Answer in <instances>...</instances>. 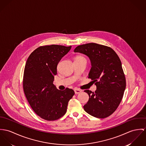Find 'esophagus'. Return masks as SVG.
<instances>
[{
    "instance_id": "34e87169",
    "label": "esophagus",
    "mask_w": 146,
    "mask_h": 146,
    "mask_svg": "<svg viewBox=\"0 0 146 146\" xmlns=\"http://www.w3.org/2000/svg\"><path fill=\"white\" fill-rule=\"evenodd\" d=\"M81 92H82V91H81V90H77V89L74 90V92H75V94H80Z\"/></svg>"
}]
</instances>
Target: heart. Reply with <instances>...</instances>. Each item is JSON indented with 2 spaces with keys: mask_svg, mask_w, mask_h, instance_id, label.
Wrapping results in <instances>:
<instances>
[{
  "mask_svg": "<svg viewBox=\"0 0 146 146\" xmlns=\"http://www.w3.org/2000/svg\"><path fill=\"white\" fill-rule=\"evenodd\" d=\"M78 58H83V57H78Z\"/></svg>",
  "mask_w": 146,
  "mask_h": 146,
  "instance_id": "b5f03b06",
  "label": "heart"
}]
</instances>
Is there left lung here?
<instances>
[{
  "instance_id": "obj_1",
  "label": "left lung",
  "mask_w": 146,
  "mask_h": 146,
  "mask_svg": "<svg viewBox=\"0 0 146 146\" xmlns=\"http://www.w3.org/2000/svg\"><path fill=\"white\" fill-rule=\"evenodd\" d=\"M87 55L92 67L88 78L95 82V92L85 90L89 95L84 110L97 118L111 115L119 105L126 87V80L121 61L110 47L88 43L79 45L74 50Z\"/></svg>"
}]
</instances>
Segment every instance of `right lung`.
<instances>
[{"mask_svg": "<svg viewBox=\"0 0 146 146\" xmlns=\"http://www.w3.org/2000/svg\"><path fill=\"white\" fill-rule=\"evenodd\" d=\"M72 48L58 45L40 46L28 58L24 70L23 87L34 112L49 121L57 120L66 112L72 89L61 91L53 84L57 65Z\"/></svg>", "mask_w": 146, "mask_h": 146, "instance_id": "1", "label": "right lung"}]
</instances>
